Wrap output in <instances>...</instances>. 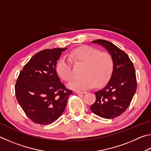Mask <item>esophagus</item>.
<instances>
[{
  "instance_id": "34e87169",
  "label": "esophagus",
  "mask_w": 151,
  "mask_h": 151,
  "mask_svg": "<svg viewBox=\"0 0 151 151\" xmlns=\"http://www.w3.org/2000/svg\"><path fill=\"white\" fill-rule=\"evenodd\" d=\"M75 93H76V94H85V93H86V92H85V91H75Z\"/></svg>"
}]
</instances>
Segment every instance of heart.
Listing matches in <instances>:
<instances>
[{
	"label": "heart",
	"instance_id": "obj_1",
	"mask_svg": "<svg viewBox=\"0 0 151 151\" xmlns=\"http://www.w3.org/2000/svg\"><path fill=\"white\" fill-rule=\"evenodd\" d=\"M72 60L75 64H82L84 66L81 75L68 83V86L74 90H85L95 85L101 86L109 80L113 70L114 61L111 54L101 52L94 47L85 46L75 48L62 57L57 64L56 70L64 81H69L73 76Z\"/></svg>",
	"mask_w": 151,
	"mask_h": 151
}]
</instances>
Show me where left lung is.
Wrapping results in <instances>:
<instances>
[{
	"mask_svg": "<svg viewBox=\"0 0 151 151\" xmlns=\"http://www.w3.org/2000/svg\"><path fill=\"white\" fill-rule=\"evenodd\" d=\"M93 42L103 46L109 51L114 66L107 85L94 93L96 101L90 109L102 118L114 119L126 111L133 98L137 86L135 69L129 56L112 42L103 39Z\"/></svg>",
	"mask_w": 151,
	"mask_h": 151,
	"instance_id": "obj_1",
	"label": "left lung"
}]
</instances>
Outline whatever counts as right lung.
I'll list each match as a JSON object with an SVG mask.
<instances>
[{
  "mask_svg": "<svg viewBox=\"0 0 151 151\" xmlns=\"http://www.w3.org/2000/svg\"><path fill=\"white\" fill-rule=\"evenodd\" d=\"M66 48L45 49L30 58L20 72L15 95L24 113L35 123L47 125L61 116L73 91L61 83L56 64Z\"/></svg>",
  "mask_w": 151,
  "mask_h": 151,
  "instance_id": "1",
  "label": "right lung"
}]
</instances>
